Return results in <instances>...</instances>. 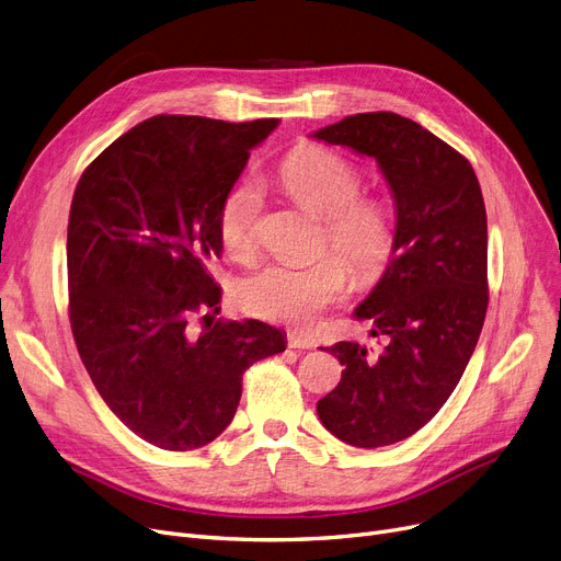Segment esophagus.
<instances>
[{"mask_svg": "<svg viewBox=\"0 0 561 561\" xmlns=\"http://www.w3.org/2000/svg\"><path fill=\"white\" fill-rule=\"evenodd\" d=\"M288 347L311 350V347H316V339L307 336V334H288Z\"/></svg>", "mask_w": 561, "mask_h": 561, "instance_id": "1", "label": "esophagus"}]
</instances>
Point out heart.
I'll return each mask as SVG.
<instances>
[{
    "mask_svg": "<svg viewBox=\"0 0 561 561\" xmlns=\"http://www.w3.org/2000/svg\"><path fill=\"white\" fill-rule=\"evenodd\" d=\"M279 186L307 209L325 216L330 245L362 282H373L396 248V222L385 202L359 197L362 172L320 145L296 147L277 165ZM261 193L252 180L236 184L218 211V236L231 256H248L256 241ZM350 290L345 263L332 254L309 263H265L236 284V302L252 316L309 328Z\"/></svg>",
    "mask_w": 561,
    "mask_h": 561,
    "instance_id": "obj_1",
    "label": "heart"
}]
</instances>
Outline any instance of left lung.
Instances as JSON below:
<instances>
[{
    "instance_id": "left-lung-1",
    "label": "left lung",
    "mask_w": 561,
    "mask_h": 561,
    "mask_svg": "<svg viewBox=\"0 0 561 561\" xmlns=\"http://www.w3.org/2000/svg\"><path fill=\"white\" fill-rule=\"evenodd\" d=\"M313 138L377 161L393 193L396 248L355 309L385 347H328L339 387L316 411L336 438L381 448L419 432L446 404L478 345L486 305V209L480 182L448 142L398 113H357Z\"/></svg>"
}]
</instances>
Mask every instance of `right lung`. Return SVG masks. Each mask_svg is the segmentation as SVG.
I'll return each mask as SVG.
<instances>
[{
  "label": "right lung",
  "mask_w": 561,
  "mask_h": 561,
  "mask_svg": "<svg viewBox=\"0 0 561 561\" xmlns=\"http://www.w3.org/2000/svg\"><path fill=\"white\" fill-rule=\"evenodd\" d=\"M279 121L154 115L88 165L68 222L70 325L113 414L163 450L225 432L243 373L286 350L261 320H191L220 302L218 211Z\"/></svg>",
  "instance_id": "1"
}]
</instances>
